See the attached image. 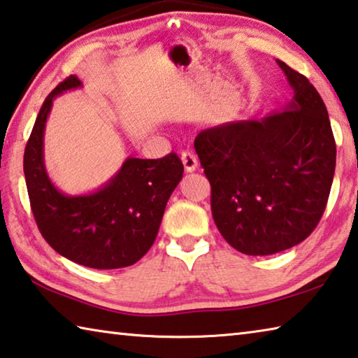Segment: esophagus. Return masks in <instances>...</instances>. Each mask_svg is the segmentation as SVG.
I'll list each match as a JSON object with an SVG mask.
<instances>
[{
    "label": "esophagus",
    "mask_w": 358,
    "mask_h": 358,
    "mask_svg": "<svg viewBox=\"0 0 358 358\" xmlns=\"http://www.w3.org/2000/svg\"><path fill=\"white\" fill-rule=\"evenodd\" d=\"M180 159H182L184 168H185L187 173L195 171L196 166H198V159H196V155L192 152V150H184V152L180 154Z\"/></svg>",
    "instance_id": "esophagus-1"
}]
</instances>
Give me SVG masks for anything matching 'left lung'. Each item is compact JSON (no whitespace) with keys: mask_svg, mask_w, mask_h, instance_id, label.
Here are the masks:
<instances>
[{"mask_svg":"<svg viewBox=\"0 0 358 358\" xmlns=\"http://www.w3.org/2000/svg\"><path fill=\"white\" fill-rule=\"evenodd\" d=\"M277 62L294 91L285 111L217 125L195 138L217 228L250 256L303 242L321 220L335 174L336 144L324 100L305 75Z\"/></svg>","mask_w":358,"mask_h":358,"instance_id":"1","label":"left lung"}]
</instances>
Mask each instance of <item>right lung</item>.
I'll list each match as a JSON object with an SVG mask.
<instances>
[{
  "label": "right lung",
  "mask_w": 358,
  "mask_h": 358,
  "mask_svg": "<svg viewBox=\"0 0 358 358\" xmlns=\"http://www.w3.org/2000/svg\"><path fill=\"white\" fill-rule=\"evenodd\" d=\"M80 86L75 75L61 81L37 115L23 157L31 210L43 239L64 258L103 271L127 267L152 247L184 165L174 152L154 160L129 157L100 190L81 196L61 193L43 165V130L53 99Z\"/></svg>",
  "instance_id": "right-lung-1"
}]
</instances>
